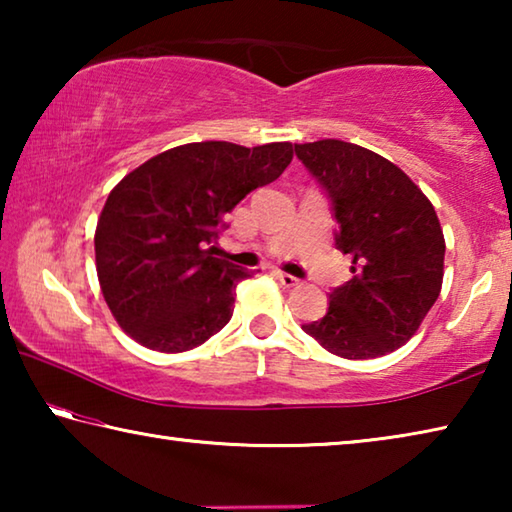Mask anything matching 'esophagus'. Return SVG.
<instances>
[{"instance_id": "obj_1", "label": "esophagus", "mask_w": 512, "mask_h": 512, "mask_svg": "<svg viewBox=\"0 0 512 512\" xmlns=\"http://www.w3.org/2000/svg\"><path fill=\"white\" fill-rule=\"evenodd\" d=\"M273 275L277 277V280H280L282 287H287V289H291V287H298V284H300L298 277H293V275L284 273V271H273Z\"/></svg>"}]
</instances>
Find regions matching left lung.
Returning <instances> with one entry per match:
<instances>
[{"label": "left lung", "mask_w": 512, "mask_h": 512, "mask_svg": "<svg viewBox=\"0 0 512 512\" xmlns=\"http://www.w3.org/2000/svg\"><path fill=\"white\" fill-rule=\"evenodd\" d=\"M327 189L336 246L352 255V280L334 289L327 314L302 325L327 352L375 359L411 339L440 296L445 237L422 189L391 160L343 140L296 144Z\"/></svg>", "instance_id": "obj_1"}]
</instances>
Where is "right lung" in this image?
Segmentation results:
<instances>
[{
  "label": "right lung",
  "instance_id": "add662e5",
  "mask_svg": "<svg viewBox=\"0 0 512 512\" xmlns=\"http://www.w3.org/2000/svg\"><path fill=\"white\" fill-rule=\"evenodd\" d=\"M291 142H192L153 155L108 194L94 232L101 293L144 348L187 352L228 325L253 271L212 257L223 216L282 176Z\"/></svg>",
  "mask_w": 512,
  "mask_h": 512
}]
</instances>
